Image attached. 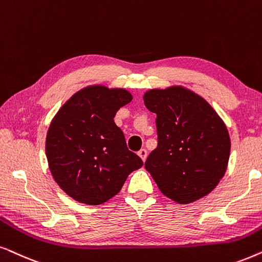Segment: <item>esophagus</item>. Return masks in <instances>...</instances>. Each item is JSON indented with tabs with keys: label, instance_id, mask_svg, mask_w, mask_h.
I'll return each mask as SVG.
<instances>
[{
	"label": "esophagus",
	"instance_id": "obj_1",
	"mask_svg": "<svg viewBox=\"0 0 262 262\" xmlns=\"http://www.w3.org/2000/svg\"><path fill=\"white\" fill-rule=\"evenodd\" d=\"M138 155H139V157H140V158L145 162V160H146V157H147V151H146L145 148H141L140 151L138 152Z\"/></svg>",
	"mask_w": 262,
	"mask_h": 262
}]
</instances>
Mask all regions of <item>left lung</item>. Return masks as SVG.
<instances>
[{"mask_svg":"<svg viewBox=\"0 0 262 262\" xmlns=\"http://www.w3.org/2000/svg\"><path fill=\"white\" fill-rule=\"evenodd\" d=\"M144 103L157 114L158 146L145 169L159 190L182 205L210 194L224 176L231 147L222 117L182 85L146 91Z\"/></svg>","mask_w":262,"mask_h":262,"instance_id":"8db88e82","label":"left lung"}]
</instances>
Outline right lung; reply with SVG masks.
<instances>
[{
    "label": "right lung",
    "instance_id": "obj_1",
    "mask_svg": "<svg viewBox=\"0 0 262 262\" xmlns=\"http://www.w3.org/2000/svg\"><path fill=\"white\" fill-rule=\"evenodd\" d=\"M125 89L89 85L75 92L49 125L45 155L55 182L68 196L102 205L120 193L142 160L130 152L114 117L130 103Z\"/></svg>",
    "mask_w": 262,
    "mask_h": 262
}]
</instances>
